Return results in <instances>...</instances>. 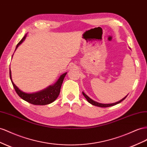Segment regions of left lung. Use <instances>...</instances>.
<instances>
[{
  "label": "left lung",
  "mask_w": 147,
  "mask_h": 147,
  "mask_svg": "<svg viewBox=\"0 0 147 147\" xmlns=\"http://www.w3.org/2000/svg\"><path fill=\"white\" fill-rule=\"evenodd\" d=\"M83 96H84L85 97V98L86 99V100L88 101V102H90V104H92L94 106H98V107H101V108H107V107H110V106H114L116 105L117 104H119V103H120L121 101H122L123 100H124L125 98L127 96V95L126 96H125L124 98H122L121 100H120L119 101H117L116 102H114V103H111V104H102V103H100V102H98L96 101H94V100H93L92 99H91L90 97H88V96L86 94H85L84 92H82Z\"/></svg>",
  "instance_id": "1"
}]
</instances>
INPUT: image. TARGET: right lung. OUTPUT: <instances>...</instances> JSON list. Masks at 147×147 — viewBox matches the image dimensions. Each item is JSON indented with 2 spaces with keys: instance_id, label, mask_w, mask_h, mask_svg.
<instances>
[{
  "instance_id": "obj_1",
  "label": "right lung",
  "mask_w": 147,
  "mask_h": 147,
  "mask_svg": "<svg viewBox=\"0 0 147 147\" xmlns=\"http://www.w3.org/2000/svg\"><path fill=\"white\" fill-rule=\"evenodd\" d=\"M26 36V34L23 37L22 40L20 41L17 46H16V49L21 45L22 43L25 40ZM67 74L66 73L63 74L61 77H59L58 80L55 82L53 85H51L45 88V90H41L40 92H38L34 93H27L22 92V90H20L18 87L16 86L14 83L11 80V70L10 69V77L11 82V83L14 87V89L15 92H17L18 96L20 97L23 100H25L27 102H28L31 104L34 105H46L50 104V103L54 102L57 98L58 97L59 93H60L61 88L63 80L65 78V76Z\"/></svg>"
}]
</instances>
